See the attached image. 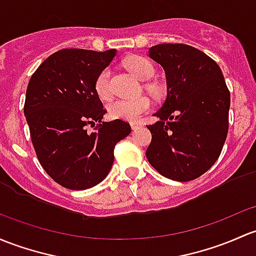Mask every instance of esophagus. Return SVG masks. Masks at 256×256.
<instances>
[{"instance_id": "obj_1", "label": "esophagus", "mask_w": 256, "mask_h": 256, "mask_svg": "<svg viewBox=\"0 0 256 256\" xmlns=\"http://www.w3.org/2000/svg\"><path fill=\"white\" fill-rule=\"evenodd\" d=\"M142 126V124L140 122H131V128H132L134 131L137 130V128H140Z\"/></svg>"}]
</instances>
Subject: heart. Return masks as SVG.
<instances>
[{"label":"heart","instance_id":"1","mask_svg":"<svg viewBox=\"0 0 256 256\" xmlns=\"http://www.w3.org/2000/svg\"><path fill=\"white\" fill-rule=\"evenodd\" d=\"M126 68L141 80H150L153 78L156 74V68L147 58L142 56H132L126 60ZM96 92L99 98L108 99L112 96V88H110V71L109 68H104L100 74L96 76V83H94ZM152 92H156L154 87H150ZM150 102L146 96H140L136 99H116L112 102L108 106L110 118L112 119H120L126 121H136L148 112Z\"/></svg>","mask_w":256,"mask_h":256}]
</instances>
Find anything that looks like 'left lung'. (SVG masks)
<instances>
[{
  "instance_id": "obj_1",
  "label": "left lung",
  "mask_w": 256,
  "mask_h": 256,
  "mask_svg": "<svg viewBox=\"0 0 256 256\" xmlns=\"http://www.w3.org/2000/svg\"><path fill=\"white\" fill-rule=\"evenodd\" d=\"M148 56L164 68L166 99L148 125L147 160L163 176L189 182L218 160L228 132L230 94L216 61L185 44H160Z\"/></svg>"
}]
</instances>
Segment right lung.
Segmentation results:
<instances>
[{
    "mask_svg": "<svg viewBox=\"0 0 256 256\" xmlns=\"http://www.w3.org/2000/svg\"><path fill=\"white\" fill-rule=\"evenodd\" d=\"M116 50L56 51L28 83L24 115L40 164L61 186L86 190L106 179L115 144L131 132L122 120L102 121L106 110L94 83ZM98 125L96 132L88 126Z\"/></svg>",
    "mask_w": 256,
    "mask_h": 256,
    "instance_id": "right-lung-1",
    "label": "right lung"
}]
</instances>
